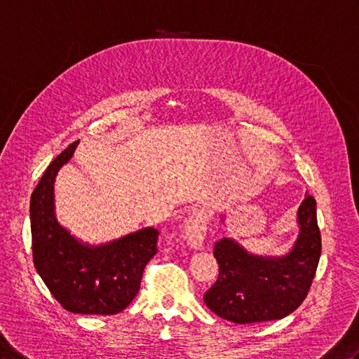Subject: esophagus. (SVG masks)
I'll use <instances>...</instances> for the list:
<instances>
[{
  "label": "esophagus",
  "instance_id": "1",
  "mask_svg": "<svg viewBox=\"0 0 359 359\" xmlns=\"http://www.w3.org/2000/svg\"><path fill=\"white\" fill-rule=\"evenodd\" d=\"M206 218L201 212H194L185 224V240L191 249L200 250L203 247L205 235H206Z\"/></svg>",
  "mask_w": 359,
  "mask_h": 359
}]
</instances>
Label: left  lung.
<instances>
[{
	"label": "left lung",
	"instance_id": "left-lung-1",
	"mask_svg": "<svg viewBox=\"0 0 359 359\" xmlns=\"http://www.w3.org/2000/svg\"><path fill=\"white\" fill-rule=\"evenodd\" d=\"M316 198L306 194L297 210L300 232L280 258L247 252L233 240L215 243L218 279L205 292L206 306L238 325L279 320L308 296L321 253Z\"/></svg>",
	"mask_w": 359,
	"mask_h": 359
}]
</instances>
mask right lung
<instances>
[{"label": "right lung", "instance_id": "1", "mask_svg": "<svg viewBox=\"0 0 359 359\" xmlns=\"http://www.w3.org/2000/svg\"><path fill=\"white\" fill-rule=\"evenodd\" d=\"M63 150L45 170L30 198L32 249L36 271L60 305L74 314L114 316L140 291L147 262L158 252L153 227L103 245L81 244L54 214V179L76 151Z\"/></svg>", "mask_w": 359, "mask_h": 359}]
</instances>
